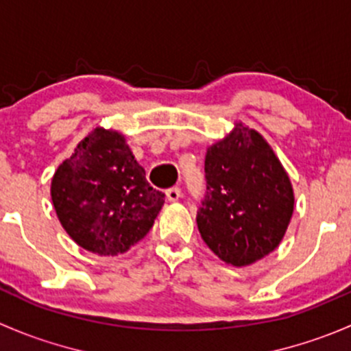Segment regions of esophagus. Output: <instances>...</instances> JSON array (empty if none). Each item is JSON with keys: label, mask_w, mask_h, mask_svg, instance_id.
I'll return each instance as SVG.
<instances>
[{"label": "esophagus", "mask_w": 351, "mask_h": 351, "mask_svg": "<svg viewBox=\"0 0 351 351\" xmlns=\"http://www.w3.org/2000/svg\"><path fill=\"white\" fill-rule=\"evenodd\" d=\"M166 197H168L169 202H176L182 198V189L180 186H173V189L166 190Z\"/></svg>", "instance_id": "1"}]
</instances>
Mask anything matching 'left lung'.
Returning a JSON list of instances; mask_svg holds the SVG:
<instances>
[{
  "label": "left lung",
  "instance_id": "left-lung-1",
  "mask_svg": "<svg viewBox=\"0 0 351 351\" xmlns=\"http://www.w3.org/2000/svg\"><path fill=\"white\" fill-rule=\"evenodd\" d=\"M202 239L224 263L247 267L277 250L293 214V189L280 159L243 122L205 154Z\"/></svg>",
  "mask_w": 351,
  "mask_h": 351
}]
</instances>
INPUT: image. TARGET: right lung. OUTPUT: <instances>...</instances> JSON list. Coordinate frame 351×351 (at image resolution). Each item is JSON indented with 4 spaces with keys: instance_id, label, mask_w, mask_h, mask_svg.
Listing matches in <instances>:
<instances>
[{
    "instance_id": "obj_1",
    "label": "right lung",
    "mask_w": 351,
    "mask_h": 351,
    "mask_svg": "<svg viewBox=\"0 0 351 351\" xmlns=\"http://www.w3.org/2000/svg\"><path fill=\"white\" fill-rule=\"evenodd\" d=\"M51 198L69 238L98 256L129 251L149 232L165 204L125 136L104 127L91 130L58 166Z\"/></svg>"
}]
</instances>
